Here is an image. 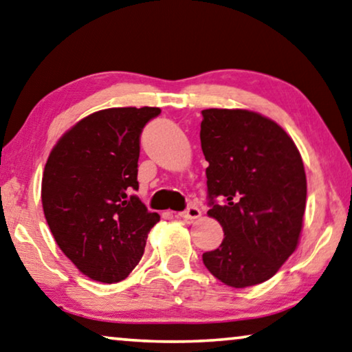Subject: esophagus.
Here are the masks:
<instances>
[{
    "instance_id": "esophagus-1",
    "label": "esophagus",
    "mask_w": 352,
    "mask_h": 352,
    "mask_svg": "<svg viewBox=\"0 0 352 352\" xmlns=\"http://www.w3.org/2000/svg\"><path fill=\"white\" fill-rule=\"evenodd\" d=\"M178 217L185 218V219H197L199 217H201V210H199V207H196V206H190L185 210V212L178 213Z\"/></svg>"
}]
</instances>
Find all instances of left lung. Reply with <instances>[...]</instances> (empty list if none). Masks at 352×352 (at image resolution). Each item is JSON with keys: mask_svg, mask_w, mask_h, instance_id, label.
Segmentation results:
<instances>
[{"mask_svg": "<svg viewBox=\"0 0 352 352\" xmlns=\"http://www.w3.org/2000/svg\"><path fill=\"white\" fill-rule=\"evenodd\" d=\"M201 146L208 161V217L224 230L202 254L210 274L230 287L259 285L296 251L307 177L302 156L280 124L243 109L202 110ZM221 197L219 206L214 199Z\"/></svg>", "mask_w": 352, "mask_h": 352, "instance_id": "obj_1", "label": "left lung"}]
</instances>
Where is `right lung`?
<instances>
[{"label": "right lung", "instance_id": "1", "mask_svg": "<svg viewBox=\"0 0 352 352\" xmlns=\"http://www.w3.org/2000/svg\"><path fill=\"white\" fill-rule=\"evenodd\" d=\"M160 107H113L82 118L45 162L42 208L60 250L83 275L118 283L142 258L158 213L139 190L140 133Z\"/></svg>", "mask_w": 352, "mask_h": 352}]
</instances>
